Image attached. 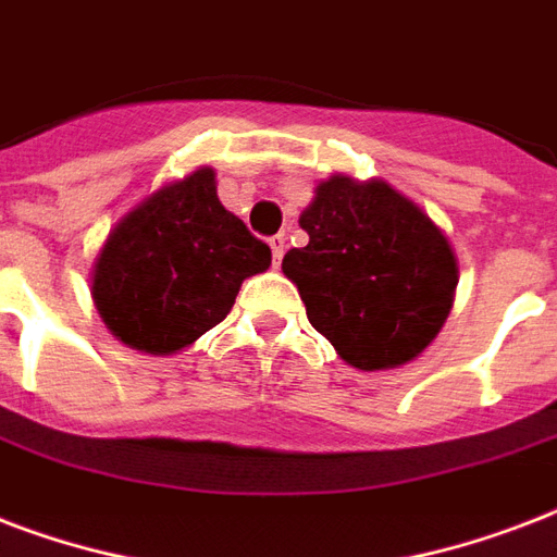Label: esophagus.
<instances>
[{"label":"esophagus","mask_w":557,"mask_h":557,"mask_svg":"<svg viewBox=\"0 0 557 557\" xmlns=\"http://www.w3.org/2000/svg\"><path fill=\"white\" fill-rule=\"evenodd\" d=\"M271 245V257H274V265H280V260H283V253H286V239L283 236H271L269 239Z\"/></svg>","instance_id":"1"}]
</instances>
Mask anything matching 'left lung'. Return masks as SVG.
<instances>
[{
    "label": "left lung",
    "mask_w": 557,
    "mask_h": 557,
    "mask_svg": "<svg viewBox=\"0 0 557 557\" xmlns=\"http://www.w3.org/2000/svg\"><path fill=\"white\" fill-rule=\"evenodd\" d=\"M309 245L283 257L306 318L358 370L413 361L440 335L457 292L448 236L387 182L332 176L300 213Z\"/></svg>",
    "instance_id": "left-lung-1"
}]
</instances>
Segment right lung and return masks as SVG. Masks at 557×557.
Here are the masks:
<instances>
[{"label":"right lung","instance_id":"add662e5","mask_svg":"<svg viewBox=\"0 0 557 557\" xmlns=\"http://www.w3.org/2000/svg\"><path fill=\"white\" fill-rule=\"evenodd\" d=\"M271 248L222 208L216 173L193 170L133 208L100 248L91 300L126 347L173 356L225 321Z\"/></svg>","mask_w":557,"mask_h":557}]
</instances>
